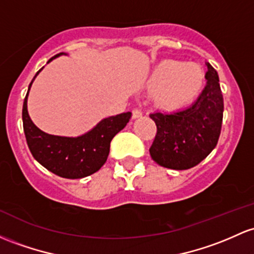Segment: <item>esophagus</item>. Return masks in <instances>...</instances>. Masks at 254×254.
<instances>
[{
  "mask_svg": "<svg viewBox=\"0 0 254 254\" xmlns=\"http://www.w3.org/2000/svg\"><path fill=\"white\" fill-rule=\"evenodd\" d=\"M141 116H142V112H141L140 110H137V108H136V110H133V111H132V118H133V119L140 118Z\"/></svg>",
  "mask_w": 254,
  "mask_h": 254,
  "instance_id": "1",
  "label": "esophagus"
}]
</instances>
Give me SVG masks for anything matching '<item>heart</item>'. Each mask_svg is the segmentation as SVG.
I'll return each mask as SVG.
<instances>
[{
    "label": "heart",
    "instance_id": "heart-1",
    "mask_svg": "<svg viewBox=\"0 0 254 254\" xmlns=\"http://www.w3.org/2000/svg\"><path fill=\"white\" fill-rule=\"evenodd\" d=\"M205 82L204 69L197 64L166 59L159 63L147 78V86L157 91L159 106L176 110L197 96Z\"/></svg>",
    "mask_w": 254,
    "mask_h": 254
}]
</instances>
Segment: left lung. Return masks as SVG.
Returning a JSON list of instances; mask_svg holds the SVG:
<instances>
[{
  "instance_id": "left-lung-1",
  "label": "left lung",
  "mask_w": 254,
  "mask_h": 254,
  "mask_svg": "<svg viewBox=\"0 0 254 254\" xmlns=\"http://www.w3.org/2000/svg\"><path fill=\"white\" fill-rule=\"evenodd\" d=\"M206 86L189 107L149 114L157 135L149 148L155 163L172 170L194 168L212 152L221 135L223 95L218 73L206 63Z\"/></svg>"
}]
</instances>
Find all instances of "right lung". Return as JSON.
Segmentation results:
<instances>
[{
    "label": "right lung",
    "instance_id": "1",
    "mask_svg": "<svg viewBox=\"0 0 254 254\" xmlns=\"http://www.w3.org/2000/svg\"><path fill=\"white\" fill-rule=\"evenodd\" d=\"M65 53H60L49 59ZM42 67L29 85L23 105V125L27 146L33 158L53 174L64 178L76 180L99 171L107 160L111 141L125 127L131 118V112L121 113L102 119L90 131L78 137L55 136L42 131L30 118L27 112V96L30 88Z\"/></svg>",
    "mask_w": 254,
    "mask_h": 254
}]
</instances>
